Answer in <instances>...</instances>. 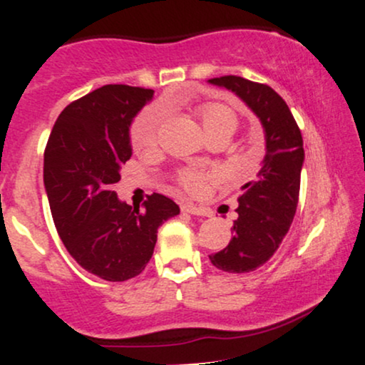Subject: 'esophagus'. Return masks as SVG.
<instances>
[{
  "label": "esophagus",
  "mask_w": 365,
  "mask_h": 365,
  "mask_svg": "<svg viewBox=\"0 0 365 365\" xmlns=\"http://www.w3.org/2000/svg\"><path fill=\"white\" fill-rule=\"evenodd\" d=\"M182 212L191 213V215H201V217H210V210L203 208V207H196L192 203H184L181 207Z\"/></svg>",
  "instance_id": "esophagus-1"
}]
</instances>
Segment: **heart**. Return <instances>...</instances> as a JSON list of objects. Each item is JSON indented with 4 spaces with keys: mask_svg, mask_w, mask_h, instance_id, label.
Returning <instances> with one entry per match:
<instances>
[{
    "mask_svg": "<svg viewBox=\"0 0 365 365\" xmlns=\"http://www.w3.org/2000/svg\"><path fill=\"white\" fill-rule=\"evenodd\" d=\"M196 115L200 118L205 135L213 138L217 135H230L237 128V115L227 106L215 104V102H205L196 106ZM165 114L158 106H150L136 115L131 124L130 140L133 148L148 150L157 145L162 128H164ZM207 174L196 169H181L178 173V182L186 191L196 192L203 186Z\"/></svg>",
    "mask_w": 365,
    "mask_h": 365,
    "instance_id": "1",
    "label": "heart"
}]
</instances>
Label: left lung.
Segmentation results:
<instances>
[{"label":"left lung","instance_id":"8db88e82","mask_svg":"<svg viewBox=\"0 0 365 365\" xmlns=\"http://www.w3.org/2000/svg\"><path fill=\"white\" fill-rule=\"evenodd\" d=\"M237 93L264 128L267 155L258 175L242 186L232 239L210 255L212 264L227 273H247L275 255L292 224L299 203L304 141L289 106L272 87L242 76L208 80Z\"/></svg>","mask_w":365,"mask_h":365}]
</instances>
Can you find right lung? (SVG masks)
Listing matches in <instances>:
<instances>
[{"label":"right lung","instance_id":"add662e5","mask_svg":"<svg viewBox=\"0 0 365 365\" xmlns=\"http://www.w3.org/2000/svg\"><path fill=\"white\" fill-rule=\"evenodd\" d=\"M153 90L104 85L56 119L44 150V186L59 237L81 268L107 282L140 275L157 229L179 207L153 192L143 208L118 200L113 184L131 157L130 124Z\"/></svg>","mask_w":365,"mask_h":365}]
</instances>
